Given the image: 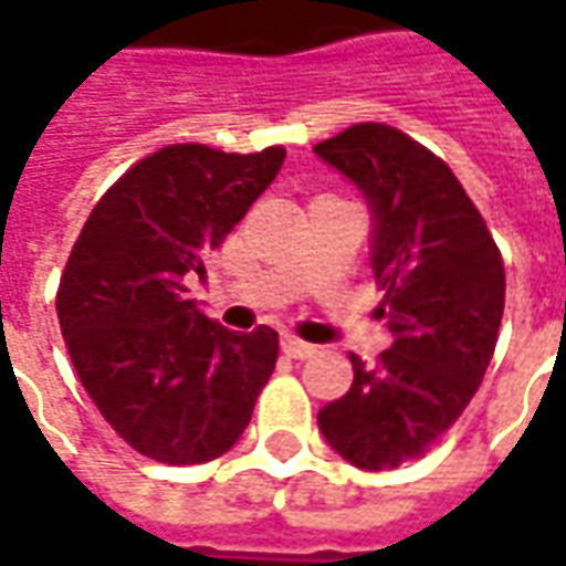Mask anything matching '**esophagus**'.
I'll return each mask as SVG.
<instances>
[{
    "instance_id": "esophagus-1",
    "label": "esophagus",
    "mask_w": 566,
    "mask_h": 566,
    "mask_svg": "<svg viewBox=\"0 0 566 566\" xmlns=\"http://www.w3.org/2000/svg\"><path fill=\"white\" fill-rule=\"evenodd\" d=\"M283 350L295 357V360H307V357H314L317 354V345H307L302 338H295V335H283Z\"/></svg>"
}]
</instances>
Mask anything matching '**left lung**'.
<instances>
[{"label": "left lung", "instance_id": "obj_1", "mask_svg": "<svg viewBox=\"0 0 566 566\" xmlns=\"http://www.w3.org/2000/svg\"><path fill=\"white\" fill-rule=\"evenodd\" d=\"M314 154L360 190L369 264L395 335L379 364L350 354L354 381L317 412L326 443L366 471L412 462L462 416L496 348L505 271L484 218L447 163L381 123Z\"/></svg>", "mask_w": 566, "mask_h": 566}]
</instances>
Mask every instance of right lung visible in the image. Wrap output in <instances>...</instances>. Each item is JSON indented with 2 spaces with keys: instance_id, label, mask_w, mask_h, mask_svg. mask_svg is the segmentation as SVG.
I'll return each instance as SVG.
<instances>
[{
  "instance_id": "1",
  "label": "right lung",
  "mask_w": 566,
  "mask_h": 566,
  "mask_svg": "<svg viewBox=\"0 0 566 566\" xmlns=\"http://www.w3.org/2000/svg\"><path fill=\"white\" fill-rule=\"evenodd\" d=\"M283 147L171 144L101 197L70 252L57 321L82 388L132 450L200 465L243 438L276 364L271 326L231 333L187 298L206 255L243 221Z\"/></svg>"
}]
</instances>
